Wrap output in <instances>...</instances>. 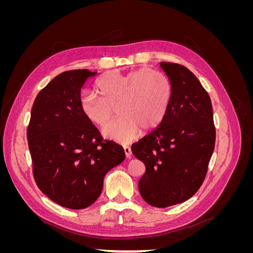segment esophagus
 <instances>
[{
  "label": "esophagus",
  "instance_id": "1",
  "mask_svg": "<svg viewBox=\"0 0 253 253\" xmlns=\"http://www.w3.org/2000/svg\"><path fill=\"white\" fill-rule=\"evenodd\" d=\"M124 150H125V153H126V157H131L132 156V150H131V148L127 147V145H125Z\"/></svg>",
  "mask_w": 253,
  "mask_h": 253
}]
</instances>
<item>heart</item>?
Returning a JSON list of instances; mask_svg holds the SVG:
<instances>
[{"instance_id": "1", "label": "heart", "mask_w": 253, "mask_h": 253, "mask_svg": "<svg viewBox=\"0 0 253 253\" xmlns=\"http://www.w3.org/2000/svg\"><path fill=\"white\" fill-rule=\"evenodd\" d=\"M97 91L83 93L80 109L91 124L104 126L117 106L119 118L102 129L103 137L118 143L133 141L142 129L154 128L165 118L172 85L165 74L141 68L127 74L109 72L96 82Z\"/></svg>"}]
</instances>
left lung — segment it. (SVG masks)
<instances>
[{"label": "left lung", "instance_id": "1", "mask_svg": "<svg viewBox=\"0 0 253 253\" xmlns=\"http://www.w3.org/2000/svg\"><path fill=\"white\" fill-rule=\"evenodd\" d=\"M172 85L169 109L159 126L132 145L144 164L139 180L141 197L167 208L192 197L208 171L215 145L211 99L187 67L160 62Z\"/></svg>", "mask_w": 253, "mask_h": 253}]
</instances>
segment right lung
Here are the masks:
<instances>
[{
  "mask_svg": "<svg viewBox=\"0 0 253 253\" xmlns=\"http://www.w3.org/2000/svg\"><path fill=\"white\" fill-rule=\"evenodd\" d=\"M96 72L75 70L56 76L34 102L27 128L38 187L68 209H84L101 194L103 178L126 158L121 145L103 141L80 109V91Z\"/></svg>",
  "mask_w": 253,
  "mask_h": 253,
  "instance_id": "right-lung-1",
  "label": "right lung"
}]
</instances>
